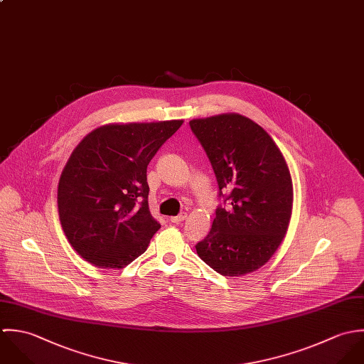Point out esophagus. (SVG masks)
<instances>
[{"label": "esophagus", "mask_w": 364, "mask_h": 364, "mask_svg": "<svg viewBox=\"0 0 364 364\" xmlns=\"http://www.w3.org/2000/svg\"><path fill=\"white\" fill-rule=\"evenodd\" d=\"M186 218H187V214H186V213H181V214H178L177 217H171V218H170V222L177 225V223H181V222H183Z\"/></svg>", "instance_id": "34e87169"}]
</instances>
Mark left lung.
<instances>
[{"instance_id": "1", "label": "left lung", "mask_w": 364, "mask_h": 364, "mask_svg": "<svg viewBox=\"0 0 364 364\" xmlns=\"http://www.w3.org/2000/svg\"><path fill=\"white\" fill-rule=\"evenodd\" d=\"M218 183L213 228L196 245L222 276H242L266 264L283 242L292 210L287 163L270 135L239 114L190 121Z\"/></svg>"}]
</instances>
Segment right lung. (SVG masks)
Listing matches in <instances>:
<instances>
[{
  "mask_svg": "<svg viewBox=\"0 0 364 364\" xmlns=\"http://www.w3.org/2000/svg\"><path fill=\"white\" fill-rule=\"evenodd\" d=\"M183 121L112 124L74 149L59 180L58 208L74 250L102 269L145 253L160 223L149 211L146 168Z\"/></svg>",
  "mask_w": 364,
  "mask_h": 364,
  "instance_id": "1",
  "label": "right lung"
}]
</instances>
